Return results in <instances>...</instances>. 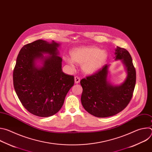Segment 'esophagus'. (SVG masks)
I'll return each instance as SVG.
<instances>
[{"label": "esophagus", "mask_w": 152, "mask_h": 152, "mask_svg": "<svg viewBox=\"0 0 152 152\" xmlns=\"http://www.w3.org/2000/svg\"><path fill=\"white\" fill-rule=\"evenodd\" d=\"M75 83H79L80 82V78L78 76L75 77Z\"/></svg>", "instance_id": "esophagus-1"}]
</instances>
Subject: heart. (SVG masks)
Instances as JSON below:
<instances>
[{
  "instance_id": "heart-1",
  "label": "heart",
  "mask_w": 152,
  "mask_h": 152,
  "mask_svg": "<svg viewBox=\"0 0 152 152\" xmlns=\"http://www.w3.org/2000/svg\"><path fill=\"white\" fill-rule=\"evenodd\" d=\"M72 58L65 56L64 59L71 68L75 62L82 65L83 72L92 74L100 70L107 59V53L93 46H83L74 48L71 52Z\"/></svg>"
}]
</instances>
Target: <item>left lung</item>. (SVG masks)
<instances>
[{
  "label": "left lung",
  "mask_w": 152,
  "mask_h": 152,
  "mask_svg": "<svg viewBox=\"0 0 152 152\" xmlns=\"http://www.w3.org/2000/svg\"><path fill=\"white\" fill-rule=\"evenodd\" d=\"M115 60H121L127 71L125 80L120 85H113L107 80L108 67L93 75L82 79L81 102L84 109L90 114L100 118L113 116L127 106L131 101L136 83V70L129 52L117 46Z\"/></svg>",
  "instance_id": "1"
}]
</instances>
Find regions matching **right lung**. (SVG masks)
Listing matches in <instances>:
<instances>
[{
  "instance_id": "obj_1",
  "label": "right lung",
  "mask_w": 152,
  "mask_h": 152,
  "mask_svg": "<svg viewBox=\"0 0 152 152\" xmlns=\"http://www.w3.org/2000/svg\"><path fill=\"white\" fill-rule=\"evenodd\" d=\"M59 43L38 39L19 52L13 72V83L21 104L31 114L48 117L57 113L75 83L73 76L62 70ZM43 54L50 56L44 57ZM39 60L42 66H36Z\"/></svg>"
}]
</instances>
